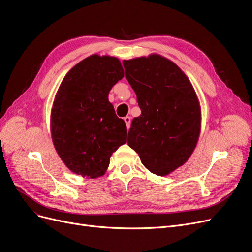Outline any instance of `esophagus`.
<instances>
[{
  "mask_svg": "<svg viewBox=\"0 0 252 252\" xmlns=\"http://www.w3.org/2000/svg\"><path fill=\"white\" fill-rule=\"evenodd\" d=\"M124 120L126 122V127H127V128H129V126H130V117H129V116H126V117L124 118Z\"/></svg>",
  "mask_w": 252,
  "mask_h": 252,
  "instance_id": "1",
  "label": "esophagus"
}]
</instances>
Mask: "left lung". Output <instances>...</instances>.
<instances>
[{
  "label": "left lung",
  "mask_w": 252,
  "mask_h": 252,
  "mask_svg": "<svg viewBox=\"0 0 252 252\" xmlns=\"http://www.w3.org/2000/svg\"><path fill=\"white\" fill-rule=\"evenodd\" d=\"M123 63L141 109L130 125L127 144L151 173L165 176L189 159L198 142V97L185 74L158 54Z\"/></svg>",
  "instance_id": "8db88e82"
}]
</instances>
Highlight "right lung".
Returning <instances> with one entry per match:
<instances>
[{
	"label": "right lung",
	"instance_id": "1",
	"mask_svg": "<svg viewBox=\"0 0 252 252\" xmlns=\"http://www.w3.org/2000/svg\"><path fill=\"white\" fill-rule=\"evenodd\" d=\"M116 58L94 56L72 68L60 86L51 111V135L60 158L72 172L96 178L112 153L126 142V126L108 100L124 78Z\"/></svg>",
	"mask_w": 252,
	"mask_h": 252
}]
</instances>
